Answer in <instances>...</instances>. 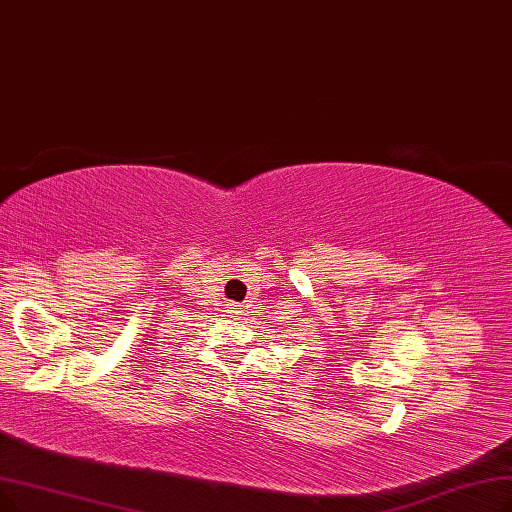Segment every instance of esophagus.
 I'll return each mask as SVG.
<instances>
[{"label":"esophagus","instance_id":"34e87169","mask_svg":"<svg viewBox=\"0 0 512 512\" xmlns=\"http://www.w3.org/2000/svg\"><path fill=\"white\" fill-rule=\"evenodd\" d=\"M227 312H229V316H233V319H235V316H237L241 310H239L237 304H227Z\"/></svg>","mask_w":512,"mask_h":512}]
</instances>
